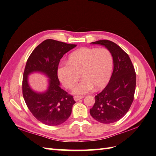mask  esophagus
Listing matches in <instances>:
<instances>
[{
	"label": "esophagus",
	"instance_id": "esophagus-1",
	"mask_svg": "<svg viewBox=\"0 0 156 156\" xmlns=\"http://www.w3.org/2000/svg\"><path fill=\"white\" fill-rule=\"evenodd\" d=\"M84 97L83 96H74L73 97V99H74V100L75 101H79V100H81V99H83Z\"/></svg>",
	"mask_w": 156,
	"mask_h": 156
}]
</instances>
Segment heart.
Returning <instances> with one entry per match:
<instances>
[{
	"label": "heart",
	"mask_w": 156,
	"mask_h": 156,
	"mask_svg": "<svg viewBox=\"0 0 156 156\" xmlns=\"http://www.w3.org/2000/svg\"><path fill=\"white\" fill-rule=\"evenodd\" d=\"M113 57L106 48H84L71 54L68 62L61 63L57 69L60 81L67 88H72L80 75L82 81L76 84L72 92L75 94H84L96 89L105 87L111 77Z\"/></svg>",
	"instance_id": "heart-1"
}]
</instances>
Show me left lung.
<instances>
[{"label":"left lung","mask_w":156,"mask_h":156,"mask_svg":"<svg viewBox=\"0 0 156 156\" xmlns=\"http://www.w3.org/2000/svg\"><path fill=\"white\" fill-rule=\"evenodd\" d=\"M92 44L105 46L111 51L114 68L107 85L95 96V103L90 109L94 119L102 124L120 120L133 103L136 87V73L129 56L114 42L103 40Z\"/></svg>","instance_id":"left-lung-1"}]
</instances>
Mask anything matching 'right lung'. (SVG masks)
<instances>
[{
	"label": "right lung",
	"instance_id": "add662e5",
	"mask_svg": "<svg viewBox=\"0 0 156 156\" xmlns=\"http://www.w3.org/2000/svg\"><path fill=\"white\" fill-rule=\"evenodd\" d=\"M76 46L46 40L36 47L27 61L23 78V96L33 116L44 124H62L72 113L75 101L72 95L60 87L57 69L64 55ZM33 72L43 73L48 77L49 86L46 91L37 93L30 88L27 77Z\"/></svg>",
	"mask_w": 156,
	"mask_h": 156
}]
</instances>
